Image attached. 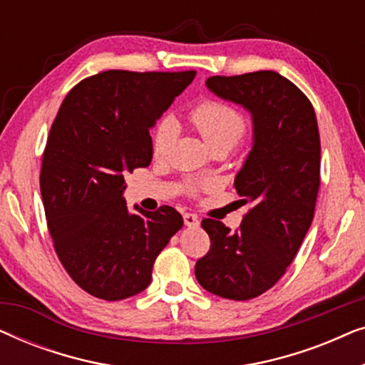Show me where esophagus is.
<instances>
[{
    "label": "esophagus",
    "instance_id": "esophagus-1",
    "mask_svg": "<svg viewBox=\"0 0 365 365\" xmlns=\"http://www.w3.org/2000/svg\"><path fill=\"white\" fill-rule=\"evenodd\" d=\"M184 224H186L187 227H196L199 226V217L192 212H184Z\"/></svg>",
    "mask_w": 365,
    "mask_h": 365
}]
</instances>
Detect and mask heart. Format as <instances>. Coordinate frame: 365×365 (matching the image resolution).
<instances>
[{
    "label": "heart",
    "mask_w": 365,
    "mask_h": 365,
    "mask_svg": "<svg viewBox=\"0 0 365 365\" xmlns=\"http://www.w3.org/2000/svg\"><path fill=\"white\" fill-rule=\"evenodd\" d=\"M189 121L201 134L209 149L227 148L242 139L247 131V121L231 104L207 99L199 103L189 113ZM176 139V124L164 118L154 126L151 133V148L156 158H166Z\"/></svg>",
    "instance_id": "b5f03b06"
}]
</instances>
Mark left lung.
<instances>
[{
  "instance_id": "8db88e82",
  "label": "left lung",
  "mask_w": 365,
  "mask_h": 365,
  "mask_svg": "<svg viewBox=\"0 0 365 365\" xmlns=\"http://www.w3.org/2000/svg\"><path fill=\"white\" fill-rule=\"evenodd\" d=\"M206 86L252 116V149L234 179L251 209L234 232L202 219L211 247L194 272L206 291L249 301L286 274L311 227L321 186L317 119L306 94L276 71L211 76Z\"/></svg>"
}]
</instances>
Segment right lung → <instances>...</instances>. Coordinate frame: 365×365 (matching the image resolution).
I'll list each match as a JSON object with an SVG mask.
<instances>
[{
  "label": "right lung",
  "instance_id": "1",
  "mask_svg": "<svg viewBox=\"0 0 365 365\" xmlns=\"http://www.w3.org/2000/svg\"><path fill=\"white\" fill-rule=\"evenodd\" d=\"M196 71L111 69L66 94L43 153L39 187L48 229L69 277L94 297L144 291L169 239L182 227L171 206L129 212L124 176L151 164V129Z\"/></svg>",
  "mask_w": 365,
  "mask_h": 365
}]
</instances>
